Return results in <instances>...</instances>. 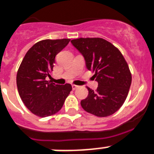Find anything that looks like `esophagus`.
I'll return each instance as SVG.
<instances>
[{"label": "esophagus", "instance_id": "1", "mask_svg": "<svg viewBox=\"0 0 154 154\" xmlns=\"http://www.w3.org/2000/svg\"><path fill=\"white\" fill-rule=\"evenodd\" d=\"M72 88H73V89L74 90V89H76V88H78V86L76 85H72Z\"/></svg>", "mask_w": 154, "mask_h": 154}]
</instances>
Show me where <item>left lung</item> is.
<instances>
[{
  "label": "left lung",
  "instance_id": "left-lung-1",
  "mask_svg": "<svg viewBox=\"0 0 154 154\" xmlns=\"http://www.w3.org/2000/svg\"><path fill=\"white\" fill-rule=\"evenodd\" d=\"M71 42L98 82L96 91L87 88L88 95L81 101V107L98 117L111 116L122 107L131 87L132 77L126 60L118 48L103 38H80Z\"/></svg>",
  "mask_w": 154,
  "mask_h": 154
}]
</instances>
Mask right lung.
I'll return each instance as SVG.
<instances>
[{
	"mask_svg": "<svg viewBox=\"0 0 154 154\" xmlns=\"http://www.w3.org/2000/svg\"><path fill=\"white\" fill-rule=\"evenodd\" d=\"M70 39H45L33 45L25 54L16 75L21 100L35 116L47 117L61 110L72 90L70 84L56 85L46 80L53 70L55 57Z\"/></svg>",
	"mask_w": 154,
	"mask_h": 154,
	"instance_id": "obj_1",
	"label": "right lung"
}]
</instances>
